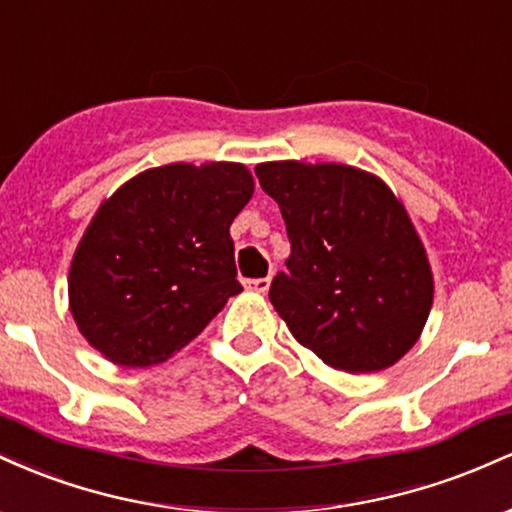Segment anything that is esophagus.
Wrapping results in <instances>:
<instances>
[{
    "label": "esophagus",
    "mask_w": 512,
    "mask_h": 512,
    "mask_svg": "<svg viewBox=\"0 0 512 512\" xmlns=\"http://www.w3.org/2000/svg\"><path fill=\"white\" fill-rule=\"evenodd\" d=\"M269 284H272V279H269V276H262V279H250L248 281V289L257 291V293H267L269 291Z\"/></svg>",
    "instance_id": "34e87169"
}]
</instances>
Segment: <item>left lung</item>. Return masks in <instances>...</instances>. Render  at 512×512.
I'll list each match as a JSON object with an SVG mask.
<instances>
[{
  "label": "left lung",
  "mask_w": 512,
  "mask_h": 512,
  "mask_svg": "<svg viewBox=\"0 0 512 512\" xmlns=\"http://www.w3.org/2000/svg\"><path fill=\"white\" fill-rule=\"evenodd\" d=\"M255 173L289 233L269 301L293 337L346 373L399 361L431 313L433 276L390 187L339 163H262Z\"/></svg>",
  "instance_id": "1"
}]
</instances>
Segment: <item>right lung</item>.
I'll use <instances>...</instances> for the list:
<instances>
[{"label":"right lung","instance_id":"1","mask_svg":"<svg viewBox=\"0 0 512 512\" xmlns=\"http://www.w3.org/2000/svg\"><path fill=\"white\" fill-rule=\"evenodd\" d=\"M240 163H170L101 204L69 269L84 337L127 368L163 363L236 293L231 223L252 197Z\"/></svg>","mask_w":512,"mask_h":512}]
</instances>
